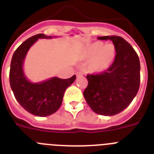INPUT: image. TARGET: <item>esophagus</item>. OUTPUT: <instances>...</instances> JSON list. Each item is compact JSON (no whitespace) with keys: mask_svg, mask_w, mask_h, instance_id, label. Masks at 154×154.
I'll return each mask as SVG.
<instances>
[{"mask_svg":"<svg viewBox=\"0 0 154 154\" xmlns=\"http://www.w3.org/2000/svg\"><path fill=\"white\" fill-rule=\"evenodd\" d=\"M75 75L77 77H80V76L82 75V72H77L75 73Z\"/></svg>","mask_w":154,"mask_h":154,"instance_id":"1","label":"esophagus"}]
</instances>
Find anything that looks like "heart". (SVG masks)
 Returning <instances> with one entry per match:
<instances>
[{"mask_svg":"<svg viewBox=\"0 0 154 154\" xmlns=\"http://www.w3.org/2000/svg\"><path fill=\"white\" fill-rule=\"evenodd\" d=\"M116 49L111 43L104 45L101 41H96L88 45L83 52V57L90 60L88 68L90 71L101 73L108 70L115 60Z\"/></svg>","mask_w":154,"mask_h":154,"instance_id":"heart-1","label":"heart"}]
</instances>
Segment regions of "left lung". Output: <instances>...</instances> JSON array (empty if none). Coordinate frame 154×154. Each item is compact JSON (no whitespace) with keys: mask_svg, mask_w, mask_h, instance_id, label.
Masks as SVG:
<instances>
[{"mask_svg":"<svg viewBox=\"0 0 154 154\" xmlns=\"http://www.w3.org/2000/svg\"><path fill=\"white\" fill-rule=\"evenodd\" d=\"M98 39L111 40L116 56L108 70L86 76L88 83L83 95L94 112L111 116L124 111L136 96L140 81V65L134 48L122 37L105 36Z\"/></svg>","mask_w":154,"mask_h":154,"instance_id":"left-lung-1","label":"left lung"}]
</instances>
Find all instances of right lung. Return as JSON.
Returning a JSON list of instances; mask_svg holds the SVG:
<instances>
[{
	"label": "right lung",
	"instance_id": "right-lung-1",
	"mask_svg": "<svg viewBox=\"0 0 154 154\" xmlns=\"http://www.w3.org/2000/svg\"><path fill=\"white\" fill-rule=\"evenodd\" d=\"M40 33L25 40L13 55L10 69V85L15 98L26 111L38 117H46L56 112L63 102L66 88L72 84L75 75L67 79L53 77L43 82L33 83L26 79L23 64L29 48L38 39H50Z\"/></svg>",
	"mask_w": 154,
	"mask_h": 154
}]
</instances>
